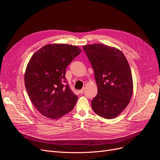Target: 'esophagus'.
Listing matches in <instances>:
<instances>
[{
  "label": "esophagus",
  "instance_id": "34e87169",
  "mask_svg": "<svg viewBox=\"0 0 160 160\" xmlns=\"http://www.w3.org/2000/svg\"><path fill=\"white\" fill-rule=\"evenodd\" d=\"M84 91H85V89L83 88V89H82L79 90V93L80 94H82V93H83V92H84Z\"/></svg>",
  "mask_w": 160,
  "mask_h": 160
}]
</instances>
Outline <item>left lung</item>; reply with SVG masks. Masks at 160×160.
I'll use <instances>...</instances> for the list:
<instances>
[{
    "instance_id": "left-lung-1",
    "label": "left lung",
    "mask_w": 160,
    "mask_h": 160,
    "mask_svg": "<svg viewBox=\"0 0 160 160\" xmlns=\"http://www.w3.org/2000/svg\"><path fill=\"white\" fill-rule=\"evenodd\" d=\"M93 67L98 94L91 101L94 112L105 119L118 116L133 93V79L128 61L116 48L95 43L83 47Z\"/></svg>"
}]
</instances>
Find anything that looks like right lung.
Here are the masks:
<instances>
[{"label": "right lung", "mask_w": 160, "mask_h": 160, "mask_svg": "<svg viewBox=\"0 0 160 160\" xmlns=\"http://www.w3.org/2000/svg\"><path fill=\"white\" fill-rule=\"evenodd\" d=\"M81 52L67 44L47 45L31 58L25 73V84L32 104L42 115L61 118L74 108L77 97L65 78L66 69Z\"/></svg>", "instance_id": "obj_1"}]
</instances>
